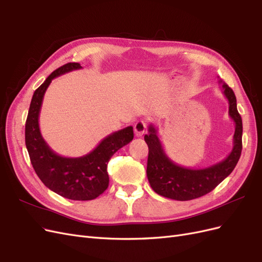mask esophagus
<instances>
[{
    "instance_id": "obj_1",
    "label": "esophagus",
    "mask_w": 262,
    "mask_h": 262,
    "mask_svg": "<svg viewBox=\"0 0 262 262\" xmlns=\"http://www.w3.org/2000/svg\"><path fill=\"white\" fill-rule=\"evenodd\" d=\"M146 130V123L143 120H140L138 121L136 124H134V134H136V137H142L143 134L145 133Z\"/></svg>"
}]
</instances>
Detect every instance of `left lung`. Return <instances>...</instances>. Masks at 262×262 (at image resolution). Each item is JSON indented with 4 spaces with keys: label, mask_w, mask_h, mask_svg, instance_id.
<instances>
[{
    "label": "left lung",
    "mask_w": 262,
    "mask_h": 262,
    "mask_svg": "<svg viewBox=\"0 0 262 262\" xmlns=\"http://www.w3.org/2000/svg\"><path fill=\"white\" fill-rule=\"evenodd\" d=\"M219 84L222 85V91L228 100L229 117L235 122L232 152L225 160L207 168L191 169L182 167L166 155L157 137V129L153 124H149L148 133L144 136L148 146L146 175L150 187L157 194L178 201L196 199L211 192L234 170L238 163L243 148L242 117L237 110L236 96L233 90L222 80H219Z\"/></svg>",
    "instance_id": "8db88e82"
}]
</instances>
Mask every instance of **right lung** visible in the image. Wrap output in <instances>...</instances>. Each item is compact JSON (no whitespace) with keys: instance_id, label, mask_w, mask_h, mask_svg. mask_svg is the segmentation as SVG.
<instances>
[{"instance_id":"right-lung-1","label":"right lung","mask_w":262,"mask_h":262,"mask_svg":"<svg viewBox=\"0 0 262 262\" xmlns=\"http://www.w3.org/2000/svg\"><path fill=\"white\" fill-rule=\"evenodd\" d=\"M78 69H82L80 63H67L53 71L35 91L25 125V142L31 165L46 187L67 199L86 201L96 199L108 188V162L118 149L133 140V128L126 126L109 134L82 157H63L53 152L39 129L43 95L53 78Z\"/></svg>"}]
</instances>
